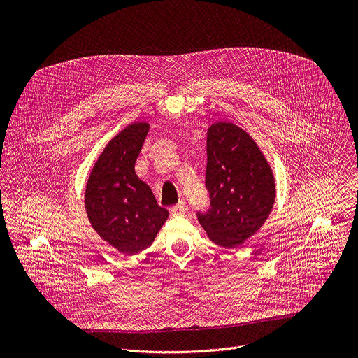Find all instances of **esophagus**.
<instances>
[{
    "label": "esophagus",
    "instance_id": "esophagus-1",
    "mask_svg": "<svg viewBox=\"0 0 358 358\" xmlns=\"http://www.w3.org/2000/svg\"><path fill=\"white\" fill-rule=\"evenodd\" d=\"M184 211H185L184 201H180V202L177 203V206H174V207H171V208H170V213H171V215H174V217L184 214Z\"/></svg>",
    "mask_w": 358,
    "mask_h": 358
}]
</instances>
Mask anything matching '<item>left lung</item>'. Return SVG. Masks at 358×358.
<instances>
[{
	"mask_svg": "<svg viewBox=\"0 0 358 358\" xmlns=\"http://www.w3.org/2000/svg\"><path fill=\"white\" fill-rule=\"evenodd\" d=\"M207 159L211 208L198 213V221L214 243L236 248L261 229L273 208V173L255 140L229 122L210 126Z\"/></svg>",
	"mask_w": 358,
	"mask_h": 358,
	"instance_id": "1",
	"label": "left lung"
}]
</instances>
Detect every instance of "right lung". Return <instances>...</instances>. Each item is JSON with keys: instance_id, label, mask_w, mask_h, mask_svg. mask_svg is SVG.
<instances>
[{"instance_id": "1", "label": "right lung", "mask_w": 358, "mask_h": 358, "mask_svg": "<svg viewBox=\"0 0 358 358\" xmlns=\"http://www.w3.org/2000/svg\"><path fill=\"white\" fill-rule=\"evenodd\" d=\"M148 129V123H133L115 136L96 160L85 191L93 229L124 255L147 249L169 218L134 171Z\"/></svg>"}]
</instances>
